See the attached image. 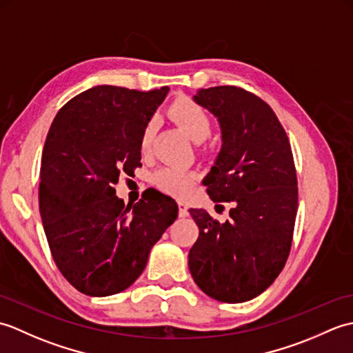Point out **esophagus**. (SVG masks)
I'll return each mask as SVG.
<instances>
[{
    "label": "esophagus",
    "mask_w": 353,
    "mask_h": 353,
    "mask_svg": "<svg viewBox=\"0 0 353 353\" xmlns=\"http://www.w3.org/2000/svg\"><path fill=\"white\" fill-rule=\"evenodd\" d=\"M179 206V216H188L190 212H188V206H186L183 201H179L177 203Z\"/></svg>",
    "instance_id": "34e87169"
}]
</instances>
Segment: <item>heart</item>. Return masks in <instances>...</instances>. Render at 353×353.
Masks as SVG:
<instances>
[{"label":"heart","instance_id":"heart-1","mask_svg":"<svg viewBox=\"0 0 353 353\" xmlns=\"http://www.w3.org/2000/svg\"><path fill=\"white\" fill-rule=\"evenodd\" d=\"M168 114L171 119H174L185 130V133L197 144L203 145L205 141L211 137L212 118L208 114V110L201 108L196 101L186 99V97H179V99L171 103ZM154 133L156 119L150 118L141 133V150L144 153L150 152V148H152ZM154 182L165 192L177 197H183L191 191L194 182H196V174L183 168L165 167L156 172Z\"/></svg>","mask_w":353,"mask_h":353}]
</instances>
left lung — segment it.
Wrapping results in <instances>:
<instances>
[{"label": "left lung", "instance_id": "8db88e82", "mask_svg": "<svg viewBox=\"0 0 353 353\" xmlns=\"http://www.w3.org/2000/svg\"><path fill=\"white\" fill-rule=\"evenodd\" d=\"M194 101L219 118L223 133L203 183L215 203L228 201L232 209L226 223L190 209L199 226L190 272L209 297L241 303L265 291L288 259L299 199L294 159L287 132L258 95L215 86L201 89Z\"/></svg>", "mask_w": 353, "mask_h": 353}]
</instances>
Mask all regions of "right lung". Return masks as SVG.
I'll return each mask as SVG.
<instances>
[{"instance_id": "obj_1", "label": "right lung", "mask_w": 353, "mask_h": 353, "mask_svg": "<svg viewBox=\"0 0 353 353\" xmlns=\"http://www.w3.org/2000/svg\"><path fill=\"white\" fill-rule=\"evenodd\" d=\"M168 86L142 92L101 85L57 112L41 165L39 212L57 268L86 296L121 292L138 279L148 253L177 219L168 196L124 205L119 176L141 167V133Z\"/></svg>"}]
</instances>
